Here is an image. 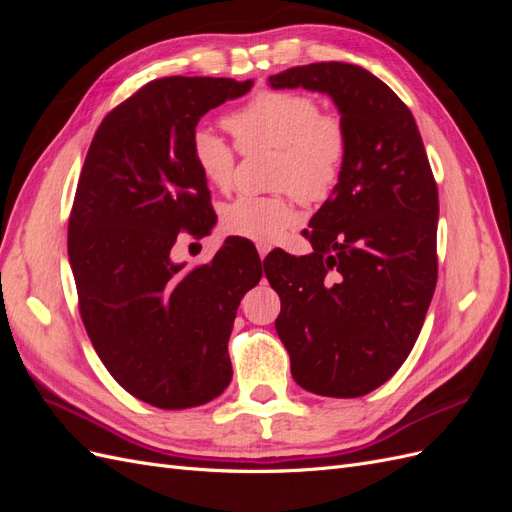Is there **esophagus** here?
I'll use <instances>...</instances> for the list:
<instances>
[{
	"label": "esophagus",
	"mask_w": 512,
	"mask_h": 512,
	"mask_svg": "<svg viewBox=\"0 0 512 512\" xmlns=\"http://www.w3.org/2000/svg\"><path fill=\"white\" fill-rule=\"evenodd\" d=\"M256 250H258L260 260H265V256L271 252V245L269 243H256Z\"/></svg>",
	"instance_id": "esophagus-1"
}]
</instances>
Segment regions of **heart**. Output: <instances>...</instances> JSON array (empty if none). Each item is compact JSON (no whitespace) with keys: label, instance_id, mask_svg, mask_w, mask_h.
I'll list each match as a JSON object with an SVG mask.
<instances>
[{"label":"heart","instance_id":"heart-1","mask_svg":"<svg viewBox=\"0 0 512 512\" xmlns=\"http://www.w3.org/2000/svg\"><path fill=\"white\" fill-rule=\"evenodd\" d=\"M241 149H275L273 183L305 203L327 198L342 175L348 138L342 121L322 115L320 104L294 91H262L226 117ZM192 156L200 175L213 188L228 190L235 177L237 153L224 136L200 126L192 136ZM297 222L290 194L239 196L222 211V224L243 239L271 243Z\"/></svg>","mask_w":512,"mask_h":512}]
</instances>
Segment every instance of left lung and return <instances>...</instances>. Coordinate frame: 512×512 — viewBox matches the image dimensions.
<instances>
[{"instance_id":"obj_1","label":"left lung","mask_w":512,"mask_h":512,"mask_svg":"<svg viewBox=\"0 0 512 512\" xmlns=\"http://www.w3.org/2000/svg\"><path fill=\"white\" fill-rule=\"evenodd\" d=\"M273 89L327 94L348 151L309 220L314 252L267 258L282 299L277 335L292 378L324 397H361L408 359L438 280V188L410 108L378 76L342 61L269 76Z\"/></svg>"}]
</instances>
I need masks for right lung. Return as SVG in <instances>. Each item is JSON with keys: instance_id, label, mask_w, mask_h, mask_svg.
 <instances>
[{"instance_id": "right-lung-1", "label": "right lung", "mask_w": 512, "mask_h": 512, "mask_svg": "<svg viewBox=\"0 0 512 512\" xmlns=\"http://www.w3.org/2000/svg\"><path fill=\"white\" fill-rule=\"evenodd\" d=\"M254 81L166 76L108 113L91 141L68 224L81 318L100 361L136 399L164 410L203 406L230 384L228 337L262 267L228 237L209 265L173 260L181 230L215 224L192 136L211 108Z\"/></svg>"}]
</instances>
